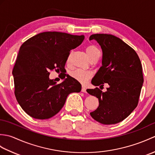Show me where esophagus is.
<instances>
[{"label": "esophagus", "instance_id": "obj_1", "mask_svg": "<svg viewBox=\"0 0 155 155\" xmlns=\"http://www.w3.org/2000/svg\"><path fill=\"white\" fill-rule=\"evenodd\" d=\"M81 91H82V92H83V93H87V88H86V87H84V86L82 87Z\"/></svg>", "mask_w": 155, "mask_h": 155}]
</instances>
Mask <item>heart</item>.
<instances>
[{
  "label": "heart",
  "mask_w": 155,
  "mask_h": 155,
  "mask_svg": "<svg viewBox=\"0 0 155 155\" xmlns=\"http://www.w3.org/2000/svg\"><path fill=\"white\" fill-rule=\"evenodd\" d=\"M86 51L90 59L97 57V55L100 54L99 50L94 45L88 46L86 48ZM69 60H70V57H68L67 62H69ZM71 76L72 78L80 82V83H84L91 77L92 73L90 71L83 70V69H76V70L71 72Z\"/></svg>",
  "instance_id": "heart-1"
}]
</instances>
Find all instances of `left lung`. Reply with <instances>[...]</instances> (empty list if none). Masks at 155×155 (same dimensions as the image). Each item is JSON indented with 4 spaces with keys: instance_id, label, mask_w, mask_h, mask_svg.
I'll return each mask as SVG.
<instances>
[{
    "instance_id": "left-lung-1",
    "label": "left lung",
    "mask_w": 155,
    "mask_h": 155,
    "mask_svg": "<svg viewBox=\"0 0 155 155\" xmlns=\"http://www.w3.org/2000/svg\"><path fill=\"white\" fill-rule=\"evenodd\" d=\"M89 38L97 41L103 51V65L91 83L101 88L104 83L110 86L106 92L98 87L87 90L99 102L91 116L101 124H117L125 119L139 103L144 81L142 64L135 51L115 36L94 34Z\"/></svg>"
}]
</instances>
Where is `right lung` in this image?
Here are the masks:
<instances>
[{
	"label": "right lung",
	"mask_w": 155,
	"mask_h": 155,
	"mask_svg": "<svg viewBox=\"0 0 155 155\" xmlns=\"http://www.w3.org/2000/svg\"><path fill=\"white\" fill-rule=\"evenodd\" d=\"M84 36L44 32L23 43L12 70L15 95L26 113L37 119H48L63 107L68 95L81 91V84L63 73L57 84L48 76L52 71H65L71 50L78 47Z\"/></svg>",
	"instance_id": "add662e5"
}]
</instances>
